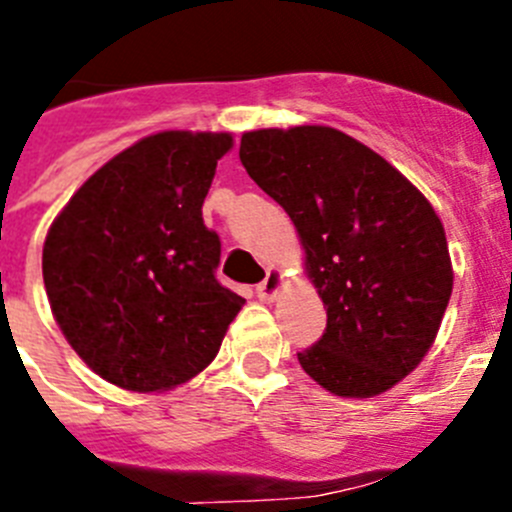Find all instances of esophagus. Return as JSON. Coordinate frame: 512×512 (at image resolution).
Segmentation results:
<instances>
[{
    "mask_svg": "<svg viewBox=\"0 0 512 512\" xmlns=\"http://www.w3.org/2000/svg\"><path fill=\"white\" fill-rule=\"evenodd\" d=\"M280 285H283V272H280L278 267H270V270H267V275H265V280H262V283L255 288L257 298L272 300L275 295H278Z\"/></svg>",
    "mask_w": 512,
    "mask_h": 512,
    "instance_id": "esophagus-1",
    "label": "esophagus"
}]
</instances>
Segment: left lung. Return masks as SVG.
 I'll return each instance as SVG.
<instances>
[{"instance_id": "1", "label": "left lung", "mask_w": 512, "mask_h": 512, "mask_svg": "<svg viewBox=\"0 0 512 512\" xmlns=\"http://www.w3.org/2000/svg\"><path fill=\"white\" fill-rule=\"evenodd\" d=\"M240 161L293 219L326 305V331L298 353L336 396H376L417 369L452 295L432 204L369 146L328 126L262 128Z\"/></svg>"}]
</instances>
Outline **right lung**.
Segmentation results:
<instances>
[{
	"label": "right lung",
	"instance_id": "add662e5",
	"mask_svg": "<svg viewBox=\"0 0 512 512\" xmlns=\"http://www.w3.org/2000/svg\"><path fill=\"white\" fill-rule=\"evenodd\" d=\"M229 133L164 131L95 171L52 222L42 278L85 364L128 391H166L217 356L245 298L217 280L202 219Z\"/></svg>",
	"mask_w": 512,
	"mask_h": 512
}]
</instances>
